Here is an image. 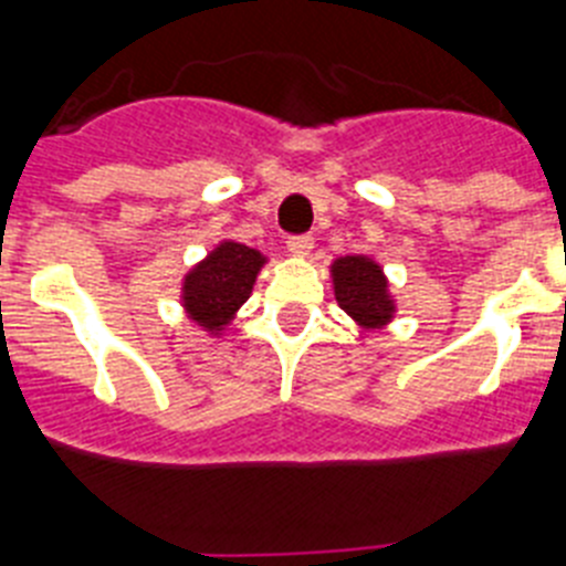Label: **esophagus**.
Instances as JSON below:
<instances>
[{
    "mask_svg": "<svg viewBox=\"0 0 566 566\" xmlns=\"http://www.w3.org/2000/svg\"><path fill=\"white\" fill-rule=\"evenodd\" d=\"M286 247L292 254H308L314 247V238L312 234H289Z\"/></svg>",
    "mask_w": 566,
    "mask_h": 566,
    "instance_id": "esophagus-1",
    "label": "esophagus"
}]
</instances>
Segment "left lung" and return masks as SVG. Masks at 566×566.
Masks as SVG:
<instances>
[{
  "label": "left lung",
  "mask_w": 566,
  "mask_h": 566,
  "mask_svg": "<svg viewBox=\"0 0 566 566\" xmlns=\"http://www.w3.org/2000/svg\"><path fill=\"white\" fill-rule=\"evenodd\" d=\"M334 294L345 314H352L359 326H385L394 314V300L388 297V283L382 269L368 258L334 260Z\"/></svg>",
  "instance_id": "8db88e82"
}]
</instances>
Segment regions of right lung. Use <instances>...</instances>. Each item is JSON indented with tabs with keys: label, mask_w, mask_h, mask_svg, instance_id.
<instances>
[{
	"label": "right lung",
	"mask_w": 566,
	"mask_h": 566,
	"mask_svg": "<svg viewBox=\"0 0 566 566\" xmlns=\"http://www.w3.org/2000/svg\"><path fill=\"white\" fill-rule=\"evenodd\" d=\"M263 254L243 243H221L184 280V306L198 326L221 332L252 294Z\"/></svg>",
	"instance_id": "1"
}]
</instances>
